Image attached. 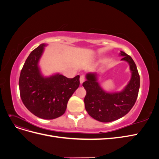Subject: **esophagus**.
I'll return each instance as SVG.
<instances>
[{
	"label": "esophagus",
	"mask_w": 159,
	"mask_h": 159,
	"mask_svg": "<svg viewBox=\"0 0 159 159\" xmlns=\"http://www.w3.org/2000/svg\"><path fill=\"white\" fill-rule=\"evenodd\" d=\"M85 81V76L84 75H81L80 76V84H82Z\"/></svg>",
	"instance_id": "obj_1"
}]
</instances>
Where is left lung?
Here are the masks:
<instances>
[{"instance_id":"left-lung-1","label":"left lung","mask_w":159,"mask_h":159,"mask_svg":"<svg viewBox=\"0 0 159 159\" xmlns=\"http://www.w3.org/2000/svg\"><path fill=\"white\" fill-rule=\"evenodd\" d=\"M121 61L129 64L131 76L125 88L117 92H109L99 83V74L97 72L86 74L83 86L86 90L84 98L85 108L91 117L100 122L107 123L123 117L132 109L138 96L140 77L132 57L120 51Z\"/></svg>"}]
</instances>
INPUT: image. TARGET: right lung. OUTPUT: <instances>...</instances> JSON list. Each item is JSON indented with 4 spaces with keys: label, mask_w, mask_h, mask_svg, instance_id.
<instances>
[{
    "label": "right lung",
    "mask_w": 159,
    "mask_h": 159,
    "mask_svg": "<svg viewBox=\"0 0 159 159\" xmlns=\"http://www.w3.org/2000/svg\"><path fill=\"white\" fill-rule=\"evenodd\" d=\"M46 46L40 44L27 57L19 89L24 105L32 113L41 119H54L65 113L69 99L80 85V75L68 78L60 73L43 75L39 61Z\"/></svg>",
    "instance_id": "right-lung-1"
}]
</instances>
